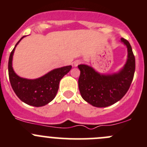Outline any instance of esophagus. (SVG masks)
<instances>
[{"mask_svg": "<svg viewBox=\"0 0 147 147\" xmlns=\"http://www.w3.org/2000/svg\"><path fill=\"white\" fill-rule=\"evenodd\" d=\"M82 63V61H80V60H76V61H75L74 62V65L75 67L78 66V65H79V64Z\"/></svg>", "mask_w": 147, "mask_h": 147, "instance_id": "esophagus-1", "label": "esophagus"}]
</instances>
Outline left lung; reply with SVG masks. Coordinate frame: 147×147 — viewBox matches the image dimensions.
Returning a JSON list of instances; mask_svg holds the SVG:
<instances>
[{
    "label": "left lung",
    "instance_id": "8db88e82",
    "mask_svg": "<svg viewBox=\"0 0 147 147\" xmlns=\"http://www.w3.org/2000/svg\"><path fill=\"white\" fill-rule=\"evenodd\" d=\"M121 42L127 47L128 57L124 66L118 72L102 74L92 67L84 64L78 65L80 70L79 89L82 98L92 105L105 107L123 98L129 89L135 72V57L126 40Z\"/></svg>",
    "mask_w": 147,
    "mask_h": 147
}]
</instances>
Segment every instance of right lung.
I'll list each match as a JSON object with an SVG mask.
<instances>
[{
    "label": "right lung",
    "mask_w": 147,
    "mask_h": 147,
    "mask_svg": "<svg viewBox=\"0 0 147 147\" xmlns=\"http://www.w3.org/2000/svg\"><path fill=\"white\" fill-rule=\"evenodd\" d=\"M24 37H22L16 43L10 54L8 60L10 83L15 94L22 102L29 105L42 107L55 98L59 88L60 81L71 71L72 66L67 65L55 68L35 79H24L19 76L13 69L12 60L16 45Z\"/></svg>",
    "instance_id": "add662e5"
}]
</instances>
